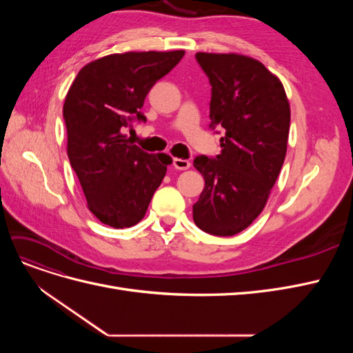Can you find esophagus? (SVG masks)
Listing matches in <instances>:
<instances>
[{"label": "esophagus", "mask_w": 353, "mask_h": 353, "mask_svg": "<svg viewBox=\"0 0 353 353\" xmlns=\"http://www.w3.org/2000/svg\"><path fill=\"white\" fill-rule=\"evenodd\" d=\"M172 165H174V168L178 169V170H185V169H188V168L191 166V163L188 162L187 159H178V157H175V159L172 160Z\"/></svg>", "instance_id": "obj_1"}]
</instances>
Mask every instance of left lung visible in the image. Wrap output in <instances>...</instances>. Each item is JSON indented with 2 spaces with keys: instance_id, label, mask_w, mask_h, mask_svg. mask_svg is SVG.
<instances>
[{
  "instance_id": "1",
  "label": "left lung",
  "mask_w": 353,
  "mask_h": 353,
  "mask_svg": "<svg viewBox=\"0 0 353 353\" xmlns=\"http://www.w3.org/2000/svg\"><path fill=\"white\" fill-rule=\"evenodd\" d=\"M209 78L210 128H222V152L197 156L205 188L193 219L205 232L230 237L263 210L284 163L290 105L280 79L261 61L240 54L197 52Z\"/></svg>"
}]
</instances>
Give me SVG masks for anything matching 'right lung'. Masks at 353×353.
<instances>
[{"mask_svg": "<svg viewBox=\"0 0 353 353\" xmlns=\"http://www.w3.org/2000/svg\"><path fill=\"white\" fill-rule=\"evenodd\" d=\"M183 57V50L105 56L83 66L66 95L68 156L90 210L105 225L140 222L172 163L165 153H145L123 131L145 122V95Z\"/></svg>", "mask_w": 353, "mask_h": 353, "instance_id": "1", "label": "right lung"}]
</instances>
